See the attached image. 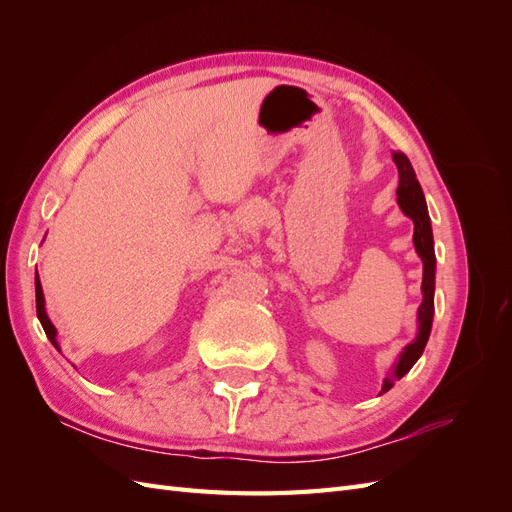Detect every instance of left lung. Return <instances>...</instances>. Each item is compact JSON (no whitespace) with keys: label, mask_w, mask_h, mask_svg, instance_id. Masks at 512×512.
Listing matches in <instances>:
<instances>
[{"label":"left lung","mask_w":512,"mask_h":512,"mask_svg":"<svg viewBox=\"0 0 512 512\" xmlns=\"http://www.w3.org/2000/svg\"><path fill=\"white\" fill-rule=\"evenodd\" d=\"M393 160L399 170V188H397V203L408 218L414 222V247L416 254L423 260V303L418 307V335L412 344L404 348L399 354V361L393 367L391 376L384 378L382 393L391 391L395 382L404 378L412 365L418 361V356L423 354L427 339L431 333L433 322V290H436V252H433V235H431V222L427 213V203L418 183L414 168L406 153L393 151Z\"/></svg>","instance_id":"1"}]
</instances>
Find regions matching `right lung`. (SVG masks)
I'll use <instances>...</instances> for the list:
<instances>
[{
	"instance_id": "obj_1",
	"label": "right lung",
	"mask_w": 512,
	"mask_h": 512,
	"mask_svg": "<svg viewBox=\"0 0 512 512\" xmlns=\"http://www.w3.org/2000/svg\"><path fill=\"white\" fill-rule=\"evenodd\" d=\"M36 314H38V320L42 324V329L46 333V337L51 339V344L59 350V344H57V329L53 327V322L49 320V316H46L44 312V294H42V286H40V277L36 273Z\"/></svg>"
}]
</instances>
